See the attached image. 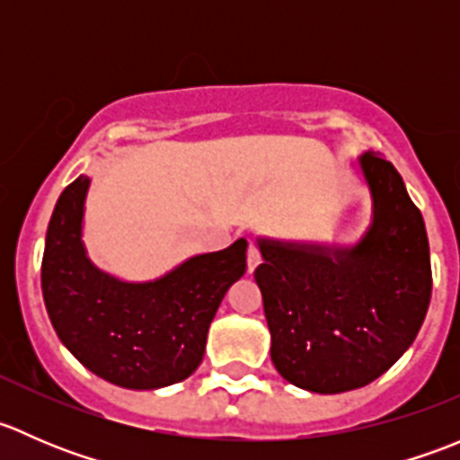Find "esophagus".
<instances>
[{
  "label": "esophagus",
  "instance_id": "34e87169",
  "mask_svg": "<svg viewBox=\"0 0 460 460\" xmlns=\"http://www.w3.org/2000/svg\"><path fill=\"white\" fill-rule=\"evenodd\" d=\"M260 264V252H258V247L256 244H249V249H247V269H249V273H253V269H256Z\"/></svg>",
  "mask_w": 460,
  "mask_h": 460
}]
</instances>
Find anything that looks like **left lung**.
Returning <instances> with one entry per match:
<instances>
[{
    "label": "left lung",
    "mask_w": 460,
    "mask_h": 460,
    "mask_svg": "<svg viewBox=\"0 0 460 460\" xmlns=\"http://www.w3.org/2000/svg\"><path fill=\"white\" fill-rule=\"evenodd\" d=\"M351 166L372 202L356 243L256 238L271 360L287 383L314 394L349 392L387 372L431 298L428 231L401 173L372 153Z\"/></svg>",
    "instance_id": "left-lung-1"
}]
</instances>
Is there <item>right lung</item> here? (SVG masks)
Segmentation results:
<instances>
[{"label": "right lung", "mask_w": 460, "mask_h": 460, "mask_svg": "<svg viewBox=\"0 0 460 460\" xmlns=\"http://www.w3.org/2000/svg\"><path fill=\"white\" fill-rule=\"evenodd\" d=\"M88 175L68 184L46 231L41 294L53 329L88 372L118 387L160 389L189 378L222 298L247 271V240L196 253L153 280H124L88 258Z\"/></svg>", "instance_id": "add662e5"}]
</instances>
